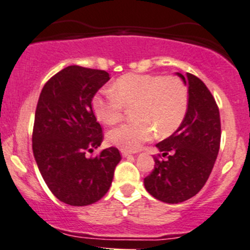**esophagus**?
<instances>
[{
	"instance_id": "obj_1",
	"label": "esophagus",
	"mask_w": 250,
	"mask_h": 250,
	"mask_svg": "<svg viewBox=\"0 0 250 250\" xmlns=\"http://www.w3.org/2000/svg\"><path fill=\"white\" fill-rule=\"evenodd\" d=\"M121 153H122L123 157H129V156H132V153H130L129 151H125V149H121Z\"/></svg>"
}]
</instances>
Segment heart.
Listing matches in <instances>:
<instances>
[{
    "label": "heart",
    "mask_w": 250,
    "mask_h": 250,
    "mask_svg": "<svg viewBox=\"0 0 250 250\" xmlns=\"http://www.w3.org/2000/svg\"><path fill=\"white\" fill-rule=\"evenodd\" d=\"M111 94H96L92 98V111L99 122L114 125L125 109L133 107L135 121L112 128L107 141L112 145L135 151L153 136L171 135L185 121L188 110V90L175 75L129 74L122 75L110 88Z\"/></svg>",
    "instance_id": "b5f03b06"
}]
</instances>
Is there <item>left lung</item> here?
<instances>
[{"mask_svg":"<svg viewBox=\"0 0 250 250\" xmlns=\"http://www.w3.org/2000/svg\"><path fill=\"white\" fill-rule=\"evenodd\" d=\"M188 110L177 130L157 144L167 160L154 158V169L144 180L153 198L178 204L201 190L211 175L220 146L219 109L213 96L195 75L187 73ZM160 157V154H159Z\"/></svg>","mask_w":250,"mask_h":250,"instance_id":"8db88e82","label":"left lung"}]
</instances>
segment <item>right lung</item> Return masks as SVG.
<instances>
[{"label": "right lung", "mask_w": 250, "mask_h": 250, "mask_svg": "<svg viewBox=\"0 0 250 250\" xmlns=\"http://www.w3.org/2000/svg\"><path fill=\"white\" fill-rule=\"evenodd\" d=\"M109 80L105 70L69 65L50 78L39 96L33 156L51 193L70 206H87L101 200L121 160L116 147L86 157L104 139L91 102Z\"/></svg>", "instance_id": "add662e5"}]
</instances>
